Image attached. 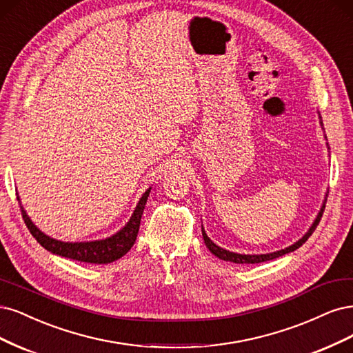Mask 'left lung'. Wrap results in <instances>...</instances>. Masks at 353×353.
<instances>
[{
	"instance_id": "8db88e82",
	"label": "left lung",
	"mask_w": 353,
	"mask_h": 353,
	"mask_svg": "<svg viewBox=\"0 0 353 353\" xmlns=\"http://www.w3.org/2000/svg\"><path fill=\"white\" fill-rule=\"evenodd\" d=\"M318 119H320V124H321V128H323V119H321L320 111H318ZM323 130H324V128H323ZM324 138L327 139L325 134H324ZM327 148H328V143H327ZM328 150H330V148H328ZM327 193H328V192H327ZM327 193H325V198H324V201H323V205H321V208H320V212H318V215L315 217L314 223L311 224L310 230L306 232V233L299 239V241H296L293 245H290V246H288V248L280 249V251L270 252V254H256V255H255V254H254V255H249V254L246 255V254H237V252L227 251V249L220 248L219 245H215V243L211 241V239H210V237L207 236V233H205V229H203V225H202V237H203V242H205V245H207V248L211 251V254H214L215 256L223 259V261H230V263H234V264H258V263H265V261L279 258V256H281V255H286V254H289V252L296 251L298 248H301L306 241H308L310 236H311V234L314 233V230L316 229V225H318V223H320V220H321V217H323L324 208H325Z\"/></svg>"
}]
</instances>
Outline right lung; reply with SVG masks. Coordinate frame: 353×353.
Returning <instances> with one entry per match:
<instances>
[{
	"label": "right lung",
	"mask_w": 353,
	"mask_h": 353,
	"mask_svg": "<svg viewBox=\"0 0 353 353\" xmlns=\"http://www.w3.org/2000/svg\"><path fill=\"white\" fill-rule=\"evenodd\" d=\"M151 188L145 190L143 195L141 196L138 205H136L130 220L124 224V227L110 237L99 239V241H89V242H63L57 241V239L45 234L41 232L38 227L33 224L29 215L26 214L25 208L21 207L20 198L17 196V201L20 203L21 215L28 225L29 232L32 236L37 239L38 243L47 249L48 252L54 255H60L64 258H70L74 261H81V263H89V264H110L112 261H117L123 255H126L130 248L133 246L136 237H138L141 219L145 210V203L150 196ZM19 195V193H16Z\"/></svg>",
	"instance_id": "right-lung-1"
}]
</instances>
